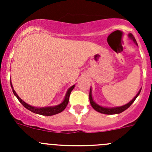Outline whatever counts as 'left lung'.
<instances>
[{"label": "left lung", "mask_w": 152, "mask_h": 152, "mask_svg": "<svg viewBox=\"0 0 152 152\" xmlns=\"http://www.w3.org/2000/svg\"><path fill=\"white\" fill-rule=\"evenodd\" d=\"M129 36V37H131V38L133 39V41L135 42H136V40H135V39L134 38V36H132V33H130ZM141 90H142V89H141ZM141 90L139 91V93L137 94L136 96H135V97H134L133 99H132V100L131 101L129 102V103H127V104H126V105L123 106V107H113V108H106V107H100V106L97 105L96 103H94V101L93 100L92 95H91V90H90V94H89L90 103H91V106H92V107L95 110H96L97 112H99V113H101L108 114V115H113V114L120 113H122V112H123V111L126 110V109H128L129 107L132 104V103L135 101V100L137 98V96H139V94H140Z\"/></svg>", "instance_id": "left-lung-1"}]
</instances>
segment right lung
I'll list each match as a JSON object with an SVG mask.
<instances>
[{
  "mask_svg": "<svg viewBox=\"0 0 152 152\" xmlns=\"http://www.w3.org/2000/svg\"><path fill=\"white\" fill-rule=\"evenodd\" d=\"M10 85H11L12 90H13V94L17 96V98L18 99L19 101L20 102L21 104H22V105L25 108H26L27 110H30L31 112L34 113L39 114V115H42V116H52V115H56V114L62 112L64 109L66 108L67 105H68V101H69L70 94H71V93H72V90H73L74 88H75V85H73L72 87H71V88L68 89V92H67V94H66V96H65V97H64V100H63L62 103H61V104H59V105L56 106V107H42V108H38V107H31V106L28 105L27 103H26L24 101H23L19 97L18 95L17 94V93L15 92V91L13 90L11 82H10Z\"/></svg>",
  "mask_w": 152,
  "mask_h": 152,
  "instance_id": "right-lung-1",
  "label": "right lung"
}]
</instances>
